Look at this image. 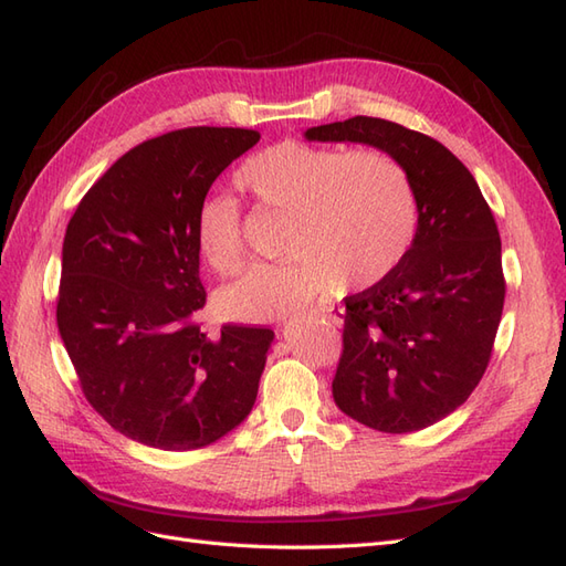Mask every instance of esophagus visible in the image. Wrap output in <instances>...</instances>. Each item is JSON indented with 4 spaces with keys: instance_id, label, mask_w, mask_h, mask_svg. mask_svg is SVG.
<instances>
[{
    "instance_id": "esophagus-1",
    "label": "esophagus",
    "mask_w": 566,
    "mask_h": 566,
    "mask_svg": "<svg viewBox=\"0 0 566 566\" xmlns=\"http://www.w3.org/2000/svg\"><path fill=\"white\" fill-rule=\"evenodd\" d=\"M315 313H318L321 318H325L327 323L335 325V327L343 325V313H339V311H337V308H333V306H323V308H318Z\"/></svg>"
}]
</instances>
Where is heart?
Returning a JSON list of instances; mask_svg holds the SVG:
<instances>
[{"label": "heart", "instance_id": "heart-1", "mask_svg": "<svg viewBox=\"0 0 566 566\" xmlns=\"http://www.w3.org/2000/svg\"><path fill=\"white\" fill-rule=\"evenodd\" d=\"M235 186L270 212L289 214L282 265L231 286L221 308L235 321H282L339 282L371 286L396 270L417 231V197L402 164L380 149L313 147L286 139L253 154ZM195 241L207 265L235 277L248 265L241 205L209 195L197 207Z\"/></svg>", "mask_w": 566, "mask_h": 566}]
</instances>
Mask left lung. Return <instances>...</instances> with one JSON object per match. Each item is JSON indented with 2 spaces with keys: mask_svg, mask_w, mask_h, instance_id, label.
Instances as JSON below:
<instances>
[{
  "mask_svg": "<svg viewBox=\"0 0 566 566\" xmlns=\"http://www.w3.org/2000/svg\"><path fill=\"white\" fill-rule=\"evenodd\" d=\"M306 139L369 144L396 156L419 214L400 265L345 298L333 398L376 431L437 424L478 388L502 321L506 282L492 209L441 142L398 123L357 115L311 127Z\"/></svg>",
  "mask_w": 566,
  "mask_h": 566,
  "instance_id": "obj_1",
  "label": "left lung"
}]
</instances>
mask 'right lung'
<instances>
[{"instance_id": "obj_1", "label": "right lung", "mask_w": 566, "mask_h": 566, "mask_svg": "<svg viewBox=\"0 0 566 566\" xmlns=\"http://www.w3.org/2000/svg\"><path fill=\"white\" fill-rule=\"evenodd\" d=\"M260 142L241 127H186L137 144L67 223L60 337L86 400L115 431L161 451L202 449L251 415L270 327L200 331L195 214L212 182Z\"/></svg>"}]
</instances>
